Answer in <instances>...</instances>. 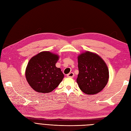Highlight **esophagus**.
Segmentation results:
<instances>
[{"label": "esophagus", "instance_id": "esophagus-1", "mask_svg": "<svg viewBox=\"0 0 131 131\" xmlns=\"http://www.w3.org/2000/svg\"><path fill=\"white\" fill-rule=\"evenodd\" d=\"M67 76L68 78H73L74 77V74L73 72H70L68 74H67Z\"/></svg>", "mask_w": 131, "mask_h": 131}]
</instances>
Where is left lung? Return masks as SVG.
<instances>
[{
  "mask_svg": "<svg viewBox=\"0 0 131 131\" xmlns=\"http://www.w3.org/2000/svg\"><path fill=\"white\" fill-rule=\"evenodd\" d=\"M79 74L77 81L86 94H95L103 89L109 79V70L98 54L87 51L78 57Z\"/></svg>",
  "mask_w": 131,
  "mask_h": 131,
  "instance_id": "1",
  "label": "left lung"
}]
</instances>
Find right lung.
I'll use <instances>...</instances> for the list:
<instances>
[{"label": "right lung", "mask_w": 131, "mask_h": 131, "mask_svg": "<svg viewBox=\"0 0 131 131\" xmlns=\"http://www.w3.org/2000/svg\"><path fill=\"white\" fill-rule=\"evenodd\" d=\"M58 59V55L48 51L39 53L30 59L26 70V77L34 90L49 93L60 84L64 74L55 65Z\"/></svg>", "instance_id": "obj_1"}]
</instances>
